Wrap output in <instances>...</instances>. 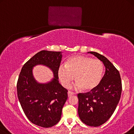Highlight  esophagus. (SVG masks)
<instances>
[{
    "label": "esophagus",
    "instance_id": "obj_1",
    "mask_svg": "<svg viewBox=\"0 0 134 134\" xmlns=\"http://www.w3.org/2000/svg\"><path fill=\"white\" fill-rule=\"evenodd\" d=\"M67 94H68V97H71V96H72V95H75V93L73 92H71V91H68Z\"/></svg>",
    "mask_w": 134,
    "mask_h": 134
}]
</instances>
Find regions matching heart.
<instances>
[{"instance_id": "heart-1", "label": "heart", "mask_w": 134, "mask_h": 134, "mask_svg": "<svg viewBox=\"0 0 134 134\" xmlns=\"http://www.w3.org/2000/svg\"><path fill=\"white\" fill-rule=\"evenodd\" d=\"M104 72V65L100 60L84 55L69 57L64 66L58 69V77L65 88H68L74 79L75 88L83 91L90 92L99 84Z\"/></svg>"}]
</instances>
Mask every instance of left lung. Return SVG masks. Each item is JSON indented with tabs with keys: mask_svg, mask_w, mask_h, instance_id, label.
<instances>
[{
	"mask_svg": "<svg viewBox=\"0 0 134 134\" xmlns=\"http://www.w3.org/2000/svg\"><path fill=\"white\" fill-rule=\"evenodd\" d=\"M103 62L104 76L96 88L86 94H79L78 114L83 123L90 126H99L109 119L120 100L122 82L119 72L104 56L88 52Z\"/></svg>",
	"mask_w": 134,
	"mask_h": 134,
	"instance_id": "obj_1",
	"label": "left lung"
}]
</instances>
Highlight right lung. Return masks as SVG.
<instances>
[{"label": "right lung", "instance_id": "1", "mask_svg": "<svg viewBox=\"0 0 134 134\" xmlns=\"http://www.w3.org/2000/svg\"><path fill=\"white\" fill-rule=\"evenodd\" d=\"M62 54L41 51L23 65L19 75L16 89L21 107L31 123L43 128H50L59 122L68 97L67 90L59 83L57 73ZM39 65L52 71L54 77L49 81L40 83L35 80L32 69Z\"/></svg>", "mask_w": 134, "mask_h": 134}]
</instances>
